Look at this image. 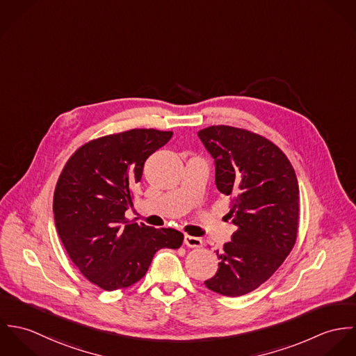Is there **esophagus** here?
<instances>
[{"label": "esophagus", "mask_w": 356, "mask_h": 356, "mask_svg": "<svg viewBox=\"0 0 356 356\" xmlns=\"http://www.w3.org/2000/svg\"><path fill=\"white\" fill-rule=\"evenodd\" d=\"M184 244L191 247V248H200L203 245V240L199 237H193V236H185L184 237Z\"/></svg>", "instance_id": "obj_1"}]
</instances>
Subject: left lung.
<instances>
[{"label":"left lung","instance_id":"left-lung-1","mask_svg":"<svg viewBox=\"0 0 356 356\" xmlns=\"http://www.w3.org/2000/svg\"><path fill=\"white\" fill-rule=\"evenodd\" d=\"M197 136L215 160V184L232 199L227 216L237 227L204 284L223 296H243L266 282L296 243L298 178L285 153L259 134L211 126Z\"/></svg>","mask_w":356,"mask_h":356}]
</instances>
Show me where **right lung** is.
Masks as SVG:
<instances>
[{
    "label": "right lung",
    "instance_id": "add662e5",
    "mask_svg": "<svg viewBox=\"0 0 356 356\" xmlns=\"http://www.w3.org/2000/svg\"><path fill=\"white\" fill-rule=\"evenodd\" d=\"M172 131L133 129L82 145L64 165L53 196L54 225L74 264L104 291L127 288L148 271L161 248L177 250L184 234L130 222L133 186L145 160Z\"/></svg>",
    "mask_w": 356,
    "mask_h": 356
}]
</instances>
